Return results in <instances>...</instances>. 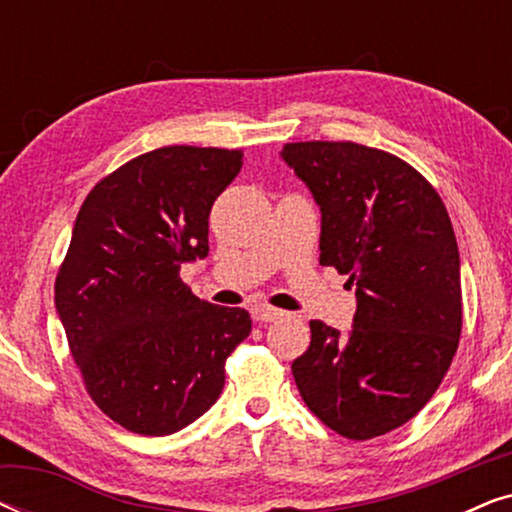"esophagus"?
Wrapping results in <instances>:
<instances>
[{
    "instance_id": "1",
    "label": "esophagus",
    "mask_w": 512,
    "mask_h": 512,
    "mask_svg": "<svg viewBox=\"0 0 512 512\" xmlns=\"http://www.w3.org/2000/svg\"><path fill=\"white\" fill-rule=\"evenodd\" d=\"M251 317L256 321H261V324H268V321H277L284 317L282 310H277V307H270V305H254L251 307Z\"/></svg>"
}]
</instances>
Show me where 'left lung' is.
Here are the masks:
<instances>
[{
    "label": "left lung",
    "instance_id": "left-lung-1",
    "mask_svg": "<svg viewBox=\"0 0 512 512\" xmlns=\"http://www.w3.org/2000/svg\"><path fill=\"white\" fill-rule=\"evenodd\" d=\"M282 158L321 207L319 263L356 284L347 335L310 321L293 361L307 408L368 440L410 422L443 382L461 335L459 249L436 188L394 153L356 142H293Z\"/></svg>",
    "mask_w": 512,
    "mask_h": 512
}]
</instances>
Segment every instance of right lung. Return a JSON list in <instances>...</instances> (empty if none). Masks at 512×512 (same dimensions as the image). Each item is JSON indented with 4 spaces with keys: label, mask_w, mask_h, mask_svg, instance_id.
<instances>
[{
    "label": "right lung",
    "mask_w": 512,
    "mask_h": 512,
    "mask_svg": "<svg viewBox=\"0 0 512 512\" xmlns=\"http://www.w3.org/2000/svg\"><path fill=\"white\" fill-rule=\"evenodd\" d=\"M240 167V149L163 146L97 181L76 214L55 307L88 396L139 436L205 415L251 333L247 310L200 300L179 277L207 256L209 212Z\"/></svg>",
    "instance_id": "obj_1"
}]
</instances>
